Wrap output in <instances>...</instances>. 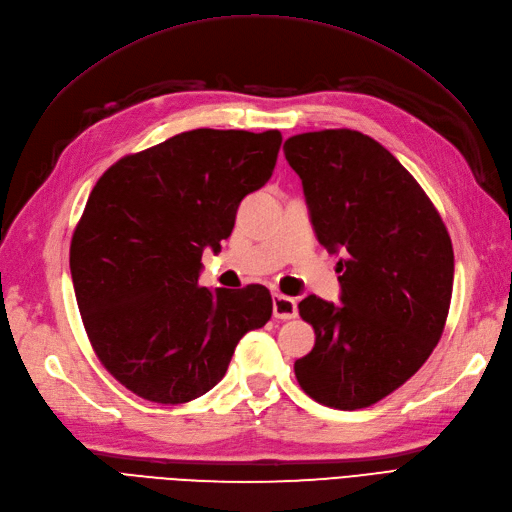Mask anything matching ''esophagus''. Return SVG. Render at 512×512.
<instances>
[{
  "mask_svg": "<svg viewBox=\"0 0 512 512\" xmlns=\"http://www.w3.org/2000/svg\"><path fill=\"white\" fill-rule=\"evenodd\" d=\"M273 316L280 320H290L297 316V301L286 294H273Z\"/></svg>",
  "mask_w": 512,
  "mask_h": 512,
  "instance_id": "1",
  "label": "esophagus"
}]
</instances>
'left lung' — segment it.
I'll use <instances>...</instances> for the list:
<instances>
[{
  "instance_id": "obj_1",
  "label": "left lung",
  "mask_w": 512,
  "mask_h": 512,
  "mask_svg": "<svg viewBox=\"0 0 512 512\" xmlns=\"http://www.w3.org/2000/svg\"><path fill=\"white\" fill-rule=\"evenodd\" d=\"M318 241L333 254L342 305L299 303L312 352L294 363L318 404L359 410L410 380L440 342L453 294L448 230L425 190L374 138L356 130L290 136Z\"/></svg>"
}]
</instances>
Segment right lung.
Listing matches in <instances>:
<instances>
[{
  "instance_id": "right-lung-1",
  "label": "right lung",
  "mask_w": 512,
  "mask_h": 512,
  "mask_svg": "<svg viewBox=\"0 0 512 512\" xmlns=\"http://www.w3.org/2000/svg\"><path fill=\"white\" fill-rule=\"evenodd\" d=\"M280 130L200 128L130 153L98 179L70 243L87 337L117 382L153 404L211 391L239 339L265 327L271 292L198 284L241 200L275 168Z\"/></svg>"
}]
</instances>
